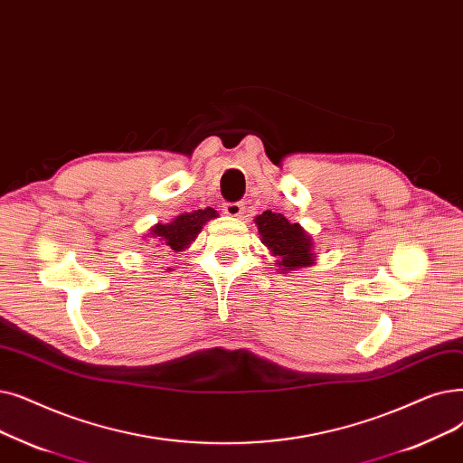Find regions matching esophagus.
<instances>
[{
	"label": "esophagus",
	"mask_w": 463,
	"mask_h": 463,
	"mask_svg": "<svg viewBox=\"0 0 463 463\" xmlns=\"http://www.w3.org/2000/svg\"><path fill=\"white\" fill-rule=\"evenodd\" d=\"M221 210H223V213L229 217H242L244 204L242 203H223Z\"/></svg>",
	"instance_id": "34e87169"
}]
</instances>
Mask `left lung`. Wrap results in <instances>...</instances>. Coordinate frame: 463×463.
<instances>
[{
    "label": "left lung",
    "mask_w": 463,
    "mask_h": 463,
    "mask_svg": "<svg viewBox=\"0 0 463 463\" xmlns=\"http://www.w3.org/2000/svg\"><path fill=\"white\" fill-rule=\"evenodd\" d=\"M257 229L263 242L274 255L279 257V270H295L312 265V238L300 229L298 223L289 221L270 210L255 217Z\"/></svg>",
    "instance_id": "8db88e82"
}]
</instances>
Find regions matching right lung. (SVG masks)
<instances>
[{
    "label": "right lung",
    "instance_id": "obj_1",
    "mask_svg": "<svg viewBox=\"0 0 463 463\" xmlns=\"http://www.w3.org/2000/svg\"><path fill=\"white\" fill-rule=\"evenodd\" d=\"M213 215H215V212L212 208L177 215L168 225L158 223L151 231V234L158 240V242H163L170 250L182 251L184 248H187L193 242L196 234L200 232V229H203V225Z\"/></svg>",
    "mask_w": 463,
    "mask_h": 463
}]
</instances>
